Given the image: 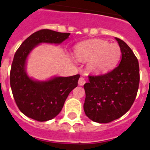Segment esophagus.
<instances>
[{
	"label": "esophagus",
	"instance_id": "34e87169",
	"mask_svg": "<svg viewBox=\"0 0 150 150\" xmlns=\"http://www.w3.org/2000/svg\"><path fill=\"white\" fill-rule=\"evenodd\" d=\"M85 83H86V80L84 79V78L83 77L79 78V80H78V85H79V86H83Z\"/></svg>",
	"mask_w": 150,
	"mask_h": 150
}]
</instances>
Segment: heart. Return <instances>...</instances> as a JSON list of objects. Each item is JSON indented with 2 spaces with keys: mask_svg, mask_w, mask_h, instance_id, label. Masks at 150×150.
Listing matches in <instances>:
<instances>
[{
  "mask_svg": "<svg viewBox=\"0 0 150 150\" xmlns=\"http://www.w3.org/2000/svg\"><path fill=\"white\" fill-rule=\"evenodd\" d=\"M74 55L79 62L88 63L90 72L100 74L108 71L116 64L121 50L116 43H109L104 40L95 39L76 45Z\"/></svg>",
  "mask_w": 150,
  "mask_h": 150,
  "instance_id": "obj_1",
  "label": "heart"
}]
</instances>
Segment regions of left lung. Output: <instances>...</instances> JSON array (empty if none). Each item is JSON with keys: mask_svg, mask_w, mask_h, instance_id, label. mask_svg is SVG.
I'll list each match as a JSON object with an SVG mask.
<instances>
[{"mask_svg": "<svg viewBox=\"0 0 150 150\" xmlns=\"http://www.w3.org/2000/svg\"><path fill=\"white\" fill-rule=\"evenodd\" d=\"M115 39L121 50L120 64L104 75L89 76L83 86L85 113L95 122H110L122 116L133 104L138 90V61L124 41Z\"/></svg>", "mask_w": 150, "mask_h": 150, "instance_id": "1", "label": "left lung"}]
</instances>
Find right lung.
<instances>
[{
	"mask_svg": "<svg viewBox=\"0 0 150 150\" xmlns=\"http://www.w3.org/2000/svg\"><path fill=\"white\" fill-rule=\"evenodd\" d=\"M70 34L49 29L38 30L29 36L16 52L10 71V86L18 109L28 117L39 122L55 118L70 92L77 86L79 74L38 80L29 76L26 70L28 58L38 45H59Z\"/></svg>",
	"mask_w": 150,
	"mask_h": 150,
	"instance_id": "1",
	"label": "right lung"
}]
</instances>
